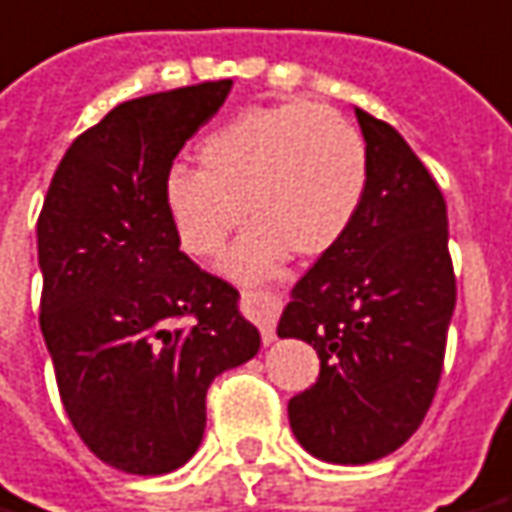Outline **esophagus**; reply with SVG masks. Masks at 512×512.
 Here are the masks:
<instances>
[{
	"label": "esophagus",
	"mask_w": 512,
	"mask_h": 512,
	"mask_svg": "<svg viewBox=\"0 0 512 512\" xmlns=\"http://www.w3.org/2000/svg\"><path fill=\"white\" fill-rule=\"evenodd\" d=\"M244 307L249 318L260 327L263 343H271L277 338V316H280V299L271 293H244Z\"/></svg>",
	"instance_id": "esophagus-1"
}]
</instances>
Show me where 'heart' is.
Masks as SVG:
<instances>
[{
    "label": "heart",
    "mask_w": 512,
    "mask_h": 512,
    "mask_svg": "<svg viewBox=\"0 0 512 512\" xmlns=\"http://www.w3.org/2000/svg\"><path fill=\"white\" fill-rule=\"evenodd\" d=\"M199 171L171 169L163 210L177 244L216 257L246 213L252 224L224 260L238 282L274 277L291 255L330 252L352 227L368 185L360 132L330 107H252L196 144Z\"/></svg>",
    "instance_id": "b5f03b06"
}]
</instances>
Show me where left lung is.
<instances>
[{"label": "left lung", "mask_w": 512, "mask_h": 512, "mask_svg": "<svg viewBox=\"0 0 512 512\" xmlns=\"http://www.w3.org/2000/svg\"><path fill=\"white\" fill-rule=\"evenodd\" d=\"M368 185L352 227L296 282L280 338L321 360L293 396L296 441L318 460L363 466L421 427L441 380L457 285L441 188L391 124L355 107Z\"/></svg>", "instance_id": "8db88e82"}]
</instances>
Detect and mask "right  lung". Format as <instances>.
<instances>
[{"mask_svg": "<svg viewBox=\"0 0 512 512\" xmlns=\"http://www.w3.org/2000/svg\"><path fill=\"white\" fill-rule=\"evenodd\" d=\"M232 80L113 107L69 146L38 219L41 332L63 407L107 466L157 477L205 435V396L252 360L238 291L180 252L163 180Z\"/></svg>", "mask_w": 512, "mask_h": 512, "instance_id": "right-lung-1", "label": "right lung"}]
</instances>
